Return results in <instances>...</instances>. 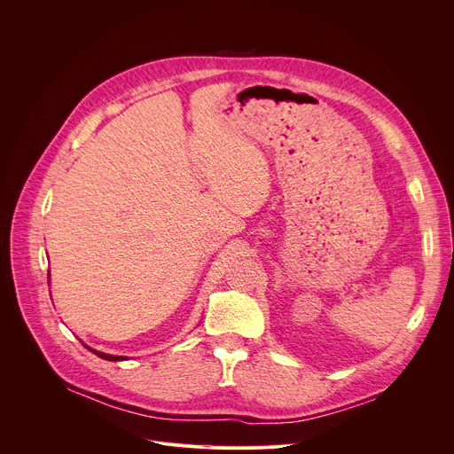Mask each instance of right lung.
Returning a JSON list of instances; mask_svg holds the SVG:
<instances>
[{
    "label": "right lung",
    "instance_id": "right-lung-1",
    "mask_svg": "<svg viewBox=\"0 0 454 454\" xmlns=\"http://www.w3.org/2000/svg\"><path fill=\"white\" fill-rule=\"evenodd\" d=\"M88 350H91L93 354H97L98 357H102V359H106V361H125L127 357L125 356H113V354H106V352H98V350H95V348H91V347H88L86 343H82Z\"/></svg>",
    "mask_w": 454,
    "mask_h": 454
}]
</instances>
